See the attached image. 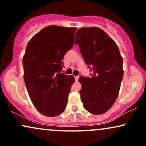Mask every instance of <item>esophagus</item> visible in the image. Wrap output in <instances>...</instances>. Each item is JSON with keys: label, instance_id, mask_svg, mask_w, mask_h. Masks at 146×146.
Segmentation results:
<instances>
[{"label": "esophagus", "instance_id": "obj_1", "mask_svg": "<svg viewBox=\"0 0 146 146\" xmlns=\"http://www.w3.org/2000/svg\"><path fill=\"white\" fill-rule=\"evenodd\" d=\"M79 78H80V77H79V76H75V81H78Z\"/></svg>", "mask_w": 146, "mask_h": 146}]
</instances>
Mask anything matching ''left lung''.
Wrapping results in <instances>:
<instances>
[{
	"label": "left lung",
	"mask_w": 146,
	"mask_h": 146,
	"mask_svg": "<svg viewBox=\"0 0 146 146\" xmlns=\"http://www.w3.org/2000/svg\"><path fill=\"white\" fill-rule=\"evenodd\" d=\"M75 43L93 71L90 78H79L83 106L90 113L102 115L113 106L118 97L123 75V59L115 42L100 28L78 29Z\"/></svg>",
	"instance_id": "8db88e82"
}]
</instances>
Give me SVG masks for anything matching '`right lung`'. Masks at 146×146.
Returning <instances> with one entry per match:
<instances>
[{
  "mask_svg": "<svg viewBox=\"0 0 146 146\" xmlns=\"http://www.w3.org/2000/svg\"><path fill=\"white\" fill-rule=\"evenodd\" d=\"M77 28L46 27L28 42L23 58L24 80L36 108L47 117L66 109L75 79L62 73L65 53L73 47Z\"/></svg>",
  "mask_w": 146,
  "mask_h": 146,
  "instance_id": "right-lung-1",
  "label": "right lung"
}]
</instances>
